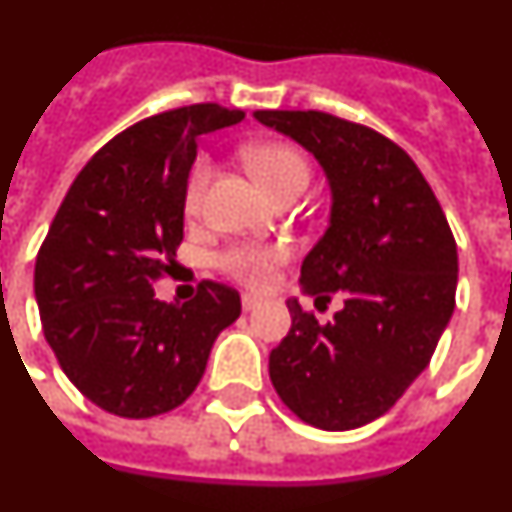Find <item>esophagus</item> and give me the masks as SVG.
Here are the masks:
<instances>
[{
	"label": "esophagus",
	"instance_id": "34e87169",
	"mask_svg": "<svg viewBox=\"0 0 512 512\" xmlns=\"http://www.w3.org/2000/svg\"><path fill=\"white\" fill-rule=\"evenodd\" d=\"M242 307H244V312H252L255 307H260V299H257V296H252V294H244L242 296Z\"/></svg>",
	"mask_w": 512,
	"mask_h": 512
}]
</instances>
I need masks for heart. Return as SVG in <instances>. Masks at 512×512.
<instances>
[{
  "label": "heart",
  "mask_w": 512,
  "mask_h": 512,
  "mask_svg": "<svg viewBox=\"0 0 512 512\" xmlns=\"http://www.w3.org/2000/svg\"><path fill=\"white\" fill-rule=\"evenodd\" d=\"M244 161L255 179L263 184L270 195H281L289 187H307L309 182V163L302 156V150H296L289 143H257L244 150ZM210 166L208 158H197L192 163L187 182H184V210L195 216L200 205H203L205 190L210 184ZM286 260V249L281 244H234V247L223 249L216 255L218 270L234 281L260 289L273 278V270Z\"/></svg>",
  "instance_id": "b5f03b06"
}]
</instances>
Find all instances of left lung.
Listing matches in <instances>:
<instances>
[{
  "label": "left lung",
  "mask_w": 512,
  "mask_h": 512,
  "mask_svg": "<svg viewBox=\"0 0 512 512\" xmlns=\"http://www.w3.org/2000/svg\"><path fill=\"white\" fill-rule=\"evenodd\" d=\"M322 163L330 226L304 257L315 304L341 294L330 322L289 299V336L270 351V382L302 422L328 432L390 411L429 364L455 307L458 249L411 156L367 124L328 111H255Z\"/></svg>",
  "instance_id": "1"
}]
</instances>
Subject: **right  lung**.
<instances>
[{"label":"right lung","instance_id":"obj_1","mask_svg":"<svg viewBox=\"0 0 512 512\" xmlns=\"http://www.w3.org/2000/svg\"><path fill=\"white\" fill-rule=\"evenodd\" d=\"M242 109L192 103L111 137L75 176L36 257L46 343L80 393L124 419L182 406L213 341L242 312L231 286L158 302L153 283L184 239V182L197 137L242 122Z\"/></svg>","mask_w":512,"mask_h":512}]
</instances>
